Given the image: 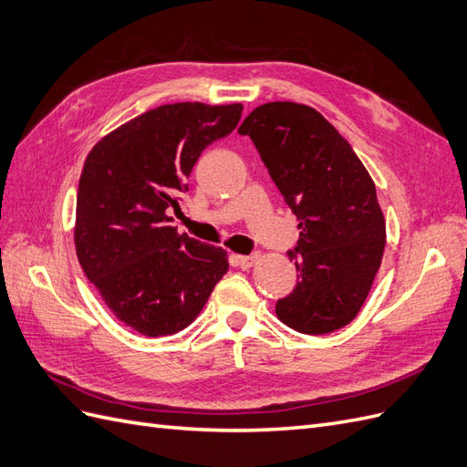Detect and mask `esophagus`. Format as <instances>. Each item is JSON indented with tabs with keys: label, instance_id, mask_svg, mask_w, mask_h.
<instances>
[{
	"label": "esophagus",
	"instance_id": "obj_1",
	"mask_svg": "<svg viewBox=\"0 0 467 467\" xmlns=\"http://www.w3.org/2000/svg\"><path fill=\"white\" fill-rule=\"evenodd\" d=\"M257 259H259L257 253H253V255H232V265L239 268H249L255 265Z\"/></svg>",
	"mask_w": 467,
	"mask_h": 467
}]
</instances>
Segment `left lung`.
<instances>
[{
  "mask_svg": "<svg viewBox=\"0 0 467 467\" xmlns=\"http://www.w3.org/2000/svg\"><path fill=\"white\" fill-rule=\"evenodd\" d=\"M255 144L268 175L298 218L288 251L298 282L276 302L278 319L325 335L357 317L386 247L374 181L331 122L307 105L257 107L237 130Z\"/></svg>",
  "mask_w": 467,
  "mask_h": 467,
  "instance_id": "obj_1",
  "label": "left lung"
}]
</instances>
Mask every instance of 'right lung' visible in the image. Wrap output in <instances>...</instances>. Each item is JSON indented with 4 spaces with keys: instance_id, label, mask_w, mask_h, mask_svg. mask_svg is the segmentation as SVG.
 I'll list each match as a JSON object with an SVG mask.
<instances>
[{
    "instance_id": "1",
    "label": "right lung",
    "mask_w": 467,
    "mask_h": 467,
    "mask_svg": "<svg viewBox=\"0 0 467 467\" xmlns=\"http://www.w3.org/2000/svg\"><path fill=\"white\" fill-rule=\"evenodd\" d=\"M244 107L173 103L112 130L79 177L76 251L107 307L134 331L173 335L202 312L228 273L222 247L177 234L167 216L206 146L234 132Z\"/></svg>"
}]
</instances>
